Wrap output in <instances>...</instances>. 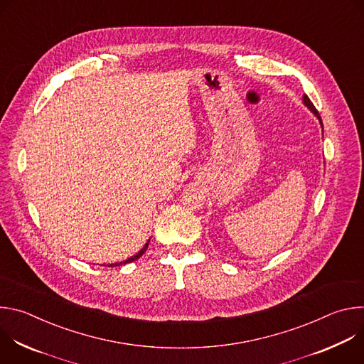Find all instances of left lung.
<instances>
[{"label":"left lung","mask_w":364,"mask_h":364,"mask_svg":"<svg viewBox=\"0 0 364 364\" xmlns=\"http://www.w3.org/2000/svg\"><path fill=\"white\" fill-rule=\"evenodd\" d=\"M302 102H304V105H305V107H306V108H308L311 112H313V114H314V115L318 118V121H320V125H321V128H323V121H321V117H320L318 111L316 109V107L313 105V102L309 100V97H308L306 95H304V96H302Z\"/></svg>","instance_id":"1"}]
</instances>
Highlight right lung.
Wrapping results in <instances>:
<instances>
[{"instance_id": "obj_1", "label": "right lung", "mask_w": 364, "mask_h": 364, "mask_svg": "<svg viewBox=\"0 0 364 364\" xmlns=\"http://www.w3.org/2000/svg\"><path fill=\"white\" fill-rule=\"evenodd\" d=\"M148 243H149V240L144 245V247L138 252V253H135L134 256H131V257H128V259H125V261H122V262H117V264H108V267H111V268H114V267H119V265H125V264H131V262H134V261H136L138 257H141L142 255H144V252L146 250V247H148Z\"/></svg>"}]
</instances>
